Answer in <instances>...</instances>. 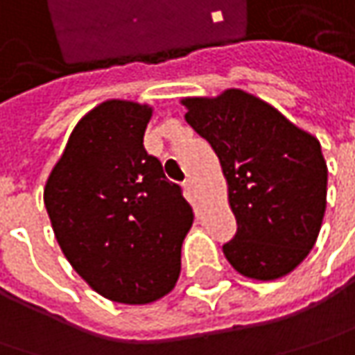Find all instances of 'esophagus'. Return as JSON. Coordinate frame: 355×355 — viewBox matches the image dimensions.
I'll return each instance as SVG.
<instances>
[{
	"instance_id": "1",
	"label": "esophagus",
	"mask_w": 355,
	"mask_h": 355,
	"mask_svg": "<svg viewBox=\"0 0 355 355\" xmlns=\"http://www.w3.org/2000/svg\"><path fill=\"white\" fill-rule=\"evenodd\" d=\"M182 187H184V191H187L189 197H195V180H193V178H187V180L182 182Z\"/></svg>"
}]
</instances>
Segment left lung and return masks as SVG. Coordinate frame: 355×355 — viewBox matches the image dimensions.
<instances>
[{
    "label": "left lung",
    "mask_w": 355,
    "mask_h": 355,
    "mask_svg": "<svg viewBox=\"0 0 355 355\" xmlns=\"http://www.w3.org/2000/svg\"><path fill=\"white\" fill-rule=\"evenodd\" d=\"M187 122L217 153L237 219L223 245L241 275L271 282L287 275L315 245L327 195L320 140L243 90L187 98Z\"/></svg>",
    "instance_id": "8db88e82"
}]
</instances>
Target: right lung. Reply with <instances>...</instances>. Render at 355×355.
Wrapping results in <instances>:
<instances>
[{
	"label": "right lung",
	"mask_w": 355,
	"mask_h": 355,
	"mask_svg": "<svg viewBox=\"0 0 355 355\" xmlns=\"http://www.w3.org/2000/svg\"><path fill=\"white\" fill-rule=\"evenodd\" d=\"M153 110L108 100L73 128L46 182L55 239L76 273L118 303H150L180 273L193 209L142 140Z\"/></svg>",
	"instance_id": "obj_1"
}]
</instances>
